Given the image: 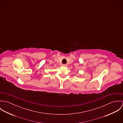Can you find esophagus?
Here are the masks:
<instances>
[{
  "mask_svg": "<svg viewBox=\"0 0 123 123\" xmlns=\"http://www.w3.org/2000/svg\"><path fill=\"white\" fill-rule=\"evenodd\" d=\"M62 65L64 67H67V64H62Z\"/></svg>",
  "mask_w": 123,
  "mask_h": 123,
  "instance_id": "obj_1",
  "label": "esophagus"
}]
</instances>
